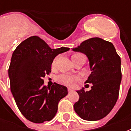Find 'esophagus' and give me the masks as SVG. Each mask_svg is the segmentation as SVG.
Listing matches in <instances>:
<instances>
[{
	"label": "esophagus",
	"mask_w": 131,
	"mask_h": 131,
	"mask_svg": "<svg viewBox=\"0 0 131 131\" xmlns=\"http://www.w3.org/2000/svg\"><path fill=\"white\" fill-rule=\"evenodd\" d=\"M72 92H73V90H72L71 88H68V92H69V93H71Z\"/></svg>",
	"instance_id": "obj_1"
}]
</instances>
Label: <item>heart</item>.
<instances>
[{
    "mask_svg": "<svg viewBox=\"0 0 131 131\" xmlns=\"http://www.w3.org/2000/svg\"><path fill=\"white\" fill-rule=\"evenodd\" d=\"M78 55H82V54H75L74 56H78ZM56 59L53 60V64H55ZM58 80L59 81L60 83L64 84V85H67L68 86H70V87H73L75 85V84L78 82H80L81 79H80V77H78V76H70L67 75H60L58 78Z\"/></svg>",
    "mask_w": 131,
    "mask_h": 131,
    "instance_id": "1",
    "label": "heart"
}]
</instances>
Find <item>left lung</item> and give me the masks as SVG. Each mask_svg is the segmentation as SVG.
<instances>
[{
	"mask_svg": "<svg viewBox=\"0 0 131 131\" xmlns=\"http://www.w3.org/2000/svg\"><path fill=\"white\" fill-rule=\"evenodd\" d=\"M73 51L86 54L91 74L85 83L91 90H78L80 99L74 110L83 120L96 121L105 117L118 99L122 80L121 60L111 42L94 37L86 40Z\"/></svg>",
	"mask_w": 131,
	"mask_h": 131,
	"instance_id": "obj_1",
	"label": "left lung"
}]
</instances>
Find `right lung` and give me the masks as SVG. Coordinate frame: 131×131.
Listing matches in <instances>:
<instances>
[{
    "label": "right lung",
    "instance_id": "add662e5",
    "mask_svg": "<svg viewBox=\"0 0 131 131\" xmlns=\"http://www.w3.org/2000/svg\"><path fill=\"white\" fill-rule=\"evenodd\" d=\"M69 50L62 47L51 49L41 38L32 36L13 51L8 71L11 91L21 114L30 122L52 120L59 101L67 95L66 86L56 83L46 86L43 78L51 73L56 56Z\"/></svg>",
    "mask_w": 131,
    "mask_h": 131
}]
</instances>
